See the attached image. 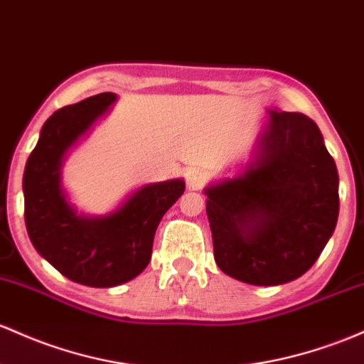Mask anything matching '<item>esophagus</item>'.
Returning a JSON list of instances; mask_svg holds the SVG:
<instances>
[{"label": "esophagus", "mask_w": 364, "mask_h": 364, "mask_svg": "<svg viewBox=\"0 0 364 364\" xmlns=\"http://www.w3.org/2000/svg\"><path fill=\"white\" fill-rule=\"evenodd\" d=\"M185 181L191 190H200L207 183V174L197 167H190L185 173Z\"/></svg>", "instance_id": "1"}]
</instances>
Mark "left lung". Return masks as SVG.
<instances>
[{
    "instance_id": "8db88e82",
    "label": "left lung",
    "mask_w": 364,
    "mask_h": 364,
    "mask_svg": "<svg viewBox=\"0 0 364 364\" xmlns=\"http://www.w3.org/2000/svg\"><path fill=\"white\" fill-rule=\"evenodd\" d=\"M214 259L250 285H282L316 262L338 218V173L316 122L271 110L262 154L205 190Z\"/></svg>"
}]
</instances>
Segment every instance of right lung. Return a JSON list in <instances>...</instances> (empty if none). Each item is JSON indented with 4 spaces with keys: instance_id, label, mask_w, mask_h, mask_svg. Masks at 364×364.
Wrapping results in <instances>:
<instances>
[{
    "instance_id": "1",
    "label": "right lung",
    "mask_w": 364,
    "mask_h": 364,
    "mask_svg": "<svg viewBox=\"0 0 364 364\" xmlns=\"http://www.w3.org/2000/svg\"><path fill=\"white\" fill-rule=\"evenodd\" d=\"M114 100L100 93L55 112L23 173V218L36 250L63 277L95 289L129 282L149 266L155 230L185 191L181 179L146 185L117 213L93 219L67 203L60 190L62 155Z\"/></svg>"
}]
</instances>
